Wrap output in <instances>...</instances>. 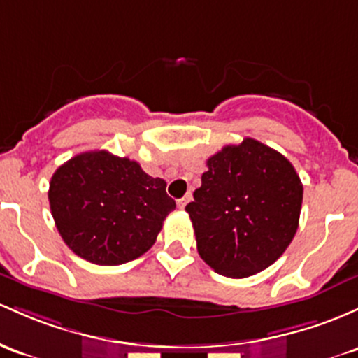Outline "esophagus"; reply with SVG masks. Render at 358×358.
Here are the masks:
<instances>
[{
  "mask_svg": "<svg viewBox=\"0 0 358 358\" xmlns=\"http://www.w3.org/2000/svg\"><path fill=\"white\" fill-rule=\"evenodd\" d=\"M190 200H192V195H190V194H187L185 197L180 199L178 202H176V203H178V209H185V206H187L188 202H190Z\"/></svg>",
  "mask_w": 358,
  "mask_h": 358,
  "instance_id": "esophagus-1",
  "label": "esophagus"
}]
</instances>
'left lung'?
<instances>
[{"instance_id":"obj_1","label":"left lung","mask_w":358,"mask_h":358,"mask_svg":"<svg viewBox=\"0 0 358 358\" xmlns=\"http://www.w3.org/2000/svg\"><path fill=\"white\" fill-rule=\"evenodd\" d=\"M302 183L292 163L251 137L207 159L185 207L197 251L214 272L245 278L268 268L296 236Z\"/></svg>"}]
</instances>
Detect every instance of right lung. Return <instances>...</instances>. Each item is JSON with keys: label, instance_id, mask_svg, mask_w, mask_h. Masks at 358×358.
Instances as JSON below:
<instances>
[{"label": "right lung", "instance_id": "1", "mask_svg": "<svg viewBox=\"0 0 358 358\" xmlns=\"http://www.w3.org/2000/svg\"><path fill=\"white\" fill-rule=\"evenodd\" d=\"M49 203L66 245L78 257L108 266L146 253L176 207L164 180L103 149L61 164L50 178Z\"/></svg>", "mask_w": 358, "mask_h": 358}]
</instances>
